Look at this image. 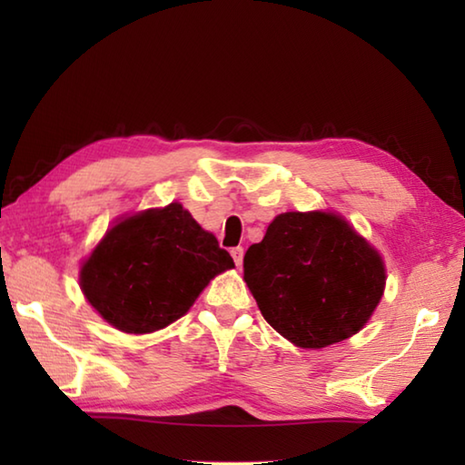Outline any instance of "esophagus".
Wrapping results in <instances>:
<instances>
[{"mask_svg":"<svg viewBox=\"0 0 465 465\" xmlns=\"http://www.w3.org/2000/svg\"><path fill=\"white\" fill-rule=\"evenodd\" d=\"M232 258L235 262V265H242V262H243V248H232Z\"/></svg>","mask_w":465,"mask_h":465,"instance_id":"34e87169","label":"esophagus"}]
</instances>
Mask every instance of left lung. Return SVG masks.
<instances>
[{
    "instance_id": "8db88e82",
    "label": "left lung",
    "mask_w": 465,
    "mask_h": 465,
    "mask_svg": "<svg viewBox=\"0 0 465 465\" xmlns=\"http://www.w3.org/2000/svg\"><path fill=\"white\" fill-rule=\"evenodd\" d=\"M243 280L275 331L305 350L358 333L380 303V253L340 215L275 217L243 258Z\"/></svg>"
}]
</instances>
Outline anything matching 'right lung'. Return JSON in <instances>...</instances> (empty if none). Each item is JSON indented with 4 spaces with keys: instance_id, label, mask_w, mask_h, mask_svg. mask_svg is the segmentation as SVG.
I'll return each instance as SVG.
<instances>
[{
    "instance_id": "obj_1",
    "label": "right lung",
    "mask_w": 465,
    "mask_h": 465,
    "mask_svg": "<svg viewBox=\"0 0 465 465\" xmlns=\"http://www.w3.org/2000/svg\"><path fill=\"white\" fill-rule=\"evenodd\" d=\"M232 255L180 203L115 223L82 265L84 295L105 322L150 333L180 320Z\"/></svg>"
}]
</instances>
